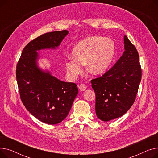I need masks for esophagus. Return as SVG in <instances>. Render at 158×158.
I'll list each match as a JSON object with an SVG mask.
<instances>
[{"mask_svg": "<svg viewBox=\"0 0 158 158\" xmlns=\"http://www.w3.org/2000/svg\"><path fill=\"white\" fill-rule=\"evenodd\" d=\"M79 89H80L81 91H82H82H85V90L86 89L87 86H86V85H84V84H81V85H79Z\"/></svg>", "mask_w": 158, "mask_h": 158, "instance_id": "obj_1", "label": "esophagus"}]
</instances>
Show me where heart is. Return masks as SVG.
<instances>
[{
  "label": "heart",
  "mask_w": 158,
  "mask_h": 158,
  "mask_svg": "<svg viewBox=\"0 0 158 158\" xmlns=\"http://www.w3.org/2000/svg\"><path fill=\"white\" fill-rule=\"evenodd\" d=\"M115 54L114 41L109 38L88 36L74 46L71 57L65 61L66 74L76 79L82 72L81 64H85L87 71L94 75L104 72L110 67Z\"/></svg>",
  "instance_id": "obj_1"
}]
</instances>
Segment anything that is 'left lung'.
Returning <instances> with one entry per match:
<instances>
[{
	"label": "left lung",
	"mask_w": 158,
	"mask_h": 158,
	"mask_svg": "<svg viewBox=\"0 0 158 158\" xmlns=\"http://www.w3.org/2000/svg\"><path fill=\"white\" fill-rule=\"evenodd\" d=\"M125 51L111 69L91 80L95 93V112L104 122L119 118L133 104L142 79L136 47L124 36Z\"/></svg>",
	"instance_id": "1"
}]
</instances>
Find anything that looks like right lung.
<instances>
[{
  "label": "right lung",
  "mask_w": 158,
  "mask_h": 158,
  "mask_svg": "<svg viewBox=\"0 0 158 158\" xmlns=\"http://www.w3.org/2000/svg\"><path fill=\"white\" fill-rule=\"evenodd\" d=\"M69 34L66 30L47 32L24 47L16 65V77L21 101L32 115L48 124L63 121L78 94L76 84L66 82L38 68L37 51L56 48Z\"/></svg>",
  "instance_id": "1"
}]
</instances>
